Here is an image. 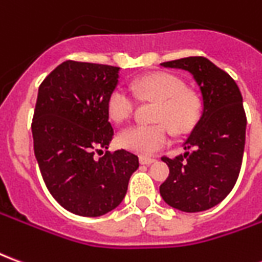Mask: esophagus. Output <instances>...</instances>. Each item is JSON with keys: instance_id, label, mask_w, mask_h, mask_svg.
<instances>
[{"instance_id": "34e87169", "label": "esophagus", "mask_w": 262, "mask_h": 262, "mask_svg": "<svg viewBox=\"0 0 262 262\" xmlns=\"http://www.w3.org/2000/svg\"><path fill=\"white\" fill-rule=\"evenodd\" d=\"M140 163H142V164L150 165V164H153V163H156V159H153V157H146V156H142V157H140Z\"/></svg>"}]
</instances>
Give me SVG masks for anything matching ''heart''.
Masks as SVG:
<instances>
[{
  "label": "heart",
  "mask_w": 262,
  "mask_h": 262,
  "mask_svg": "<svg viewBox=\"0 0 262 262\" xmlns=\"http://www.w3.org/2000/svg\"><path fill=\"white\" fill-rule=\"evenodd\" d=\"M137 99L157 103L153 120L156 125H135L122 130L118 143L123 148L139 154H151L168 140L170 127L174 133H185L199 119L202 111L201 98L185 88L181 78L168 73H151L133 82ZM123 88H116L109 95L108 114L115 122H123L135 111L136 99Z\"/></svg>",
  "instance_id": "obj_1"
}]
</instances>
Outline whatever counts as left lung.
Segmentation results:
<instances>
[{
  "label": "left lung",
  "mask_w": 262,
  "mask_h": 262,
  "mask_svg": "<svg viewBox=\"0 0 262 262\" xmlns=\"http://www.w3.org/2000/svg\"><path fill=\"white\" fill-rule=\"evenodd\" d=\"M161 66L192 75L203 111L184 144L189 151L161 159L170 174L160 185V195L178 210L202 212L222 202L240 174L247 125L242 92L230 75L206 57L192 56Z\"/></svg>",
  "instance_id": "left-lung-1"
}]
</instances>
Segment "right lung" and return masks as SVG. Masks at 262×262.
<instances>
[{
	"instance_id": "obj_1",
	"label": "right lung",
	"mask_w": 262,
	"mask_h": 262,
	"mask_svg": "<svg viewBox=\"0 0 262 262\" xmlns=\"http://www.w3.org/2000/svg\"><path fill=\"white\" fill-rule=\"evenodd\" d=\"M119 67L67 60L43 80L32 120L33 148L49 192L69 212L97 217L119 205L139 157L108 148V99Z\"/></svg>"
}]
</instances>
